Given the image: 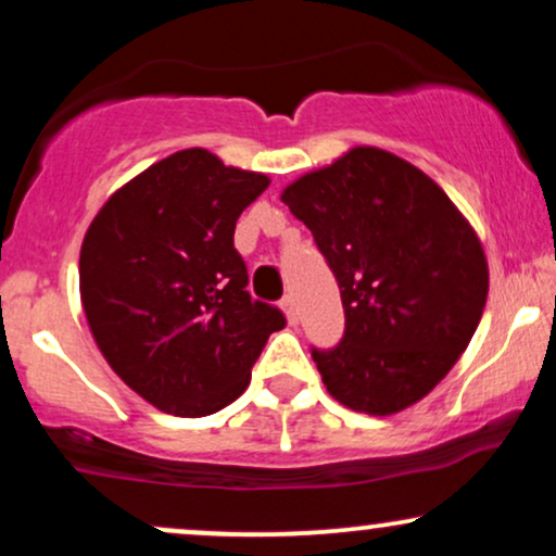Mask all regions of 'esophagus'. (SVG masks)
Listing matches in <instances>:
<instances>
[{"label":"esophagus","instance_id":"esophagus-1","mask_svg":"<svg viewBox=\"0 0 556 556\" xmlns=\"http://www.w3.org/2000/svg\"><path fill=\"white\" fill-rule=\"evenodd\" d=\"M279 307H282V313L287 316V320H290V324L295 326V324H298V318H300L298 305H295V298H292V295H285V298H282V303H279Z\"/></svg>","mask_w":556,"mask_h":556}]
</instances>
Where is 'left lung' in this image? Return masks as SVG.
<instances>
[{
	"mask_svg": "<svg viewBox=\"0 0 556 556\" xmlns=\"http://www.w3.org/2000/svg\"><path fill=\"white\" fill-rule=\"evenodd\" d=\"M282 202L342 290V342L311 350L326 391L372 417L417 404L484 313L490 269L473 227L430 176L378 147L305 173Z\"/></svg>",
	"mask_w": 556,
	"mask_h": 556,
	"instance_id": "8db88e82",
	"label": "left lung"
}]
</instances>
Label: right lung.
Wrapping results in <instances>:
<instances>
[{
	"label": "right lung",
	"mask_w": 556,
	"mask_h": 556,
	"mask_svg": "<svg viewBox=\"0 0 556 556\" xmlns=\"http://www.w3.org/2000/svg\"><path fill=\"white\" fill-rule=\"evenodd\" d=\"M269 186L202 147L122 186L87 227L79 295L98 350L160 412L206 417L251 383L279 307L251 300L232 245L240 212Z\"/></svg>",
	"instance_id": "1"
}]
</instances>
